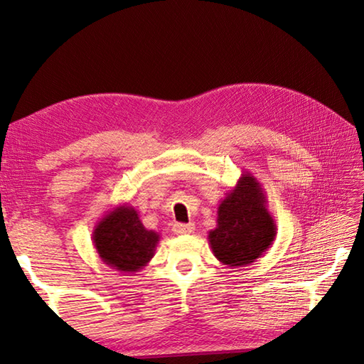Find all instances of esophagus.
<instances>
[{"mask_svg": "<svg viewBox=\"0 0 364 364\" xmlns=\"http://www.w3.org/2000/svg\"><path fill=\"white\" fill-rule=\"evenodd\" d=\"M196 226L193 223H188V224H183V223H175L173 228H171V230L176 235H188V234H193L194 232Z\"/></svg>", "mask_w": 364, "mask_h": 364, "instance_id": "obj_1", "label": "esophagus"}]
</instances>
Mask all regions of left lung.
Returning <instances> with one entry per match:
<instances>
[{"mask_svg":"<svg viewBox=\"0 0 364 364\" xmlns=\"http://www.w3.org/2000/svg\"><path fill=\"white\" fill-rule=\"evenodd\" d=\"M277 224L267 210L259 181L243 171L232 191L218 205L216 228L208 243L218 261L229 267L250 266L272 247Z\"/></svg>","mask_w":364,"mask_h":364,"instance_id":"8db88e82","label":"left lung"}]
</instances>
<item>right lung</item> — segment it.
Wrapping results in <instances>:
<instances>
[{
	"label": "right lung",
	"mask_w": 364,
	"mask_h": 364,
	"mask_svg": "<svg viewBox=\"0 0 364 364\" xmlns=\"http://www.w3.org/2000/svg\"><path fill=\"white\" fill-rule=\"evenodd\" d=\"M161 235L143 226L138 211L122 203L111 208L92 232L103 264L121 274H135L153 259Z\"/></svg>",
	"instance_id": "obj_1"
}]
</instances>
